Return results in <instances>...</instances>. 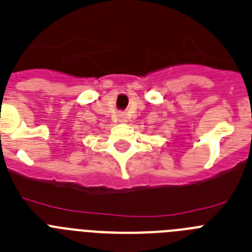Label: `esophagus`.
Masks as SVG:
<instances>
[{"label":"esophagus","mask_w":252,"mask_h":252,"mask_svg":"<svg viewBox=\"0 0 252 252\" xmlns=\"http://www.w3.org/2000/svg\"><path fill=\"white\" fill-rule=\"evenodd\" d=\"M118 118H120V122H127V117H126L125 113H121V115L118 116Z\"/></svg>","instance_id":"34e87169"}]
</instances>
